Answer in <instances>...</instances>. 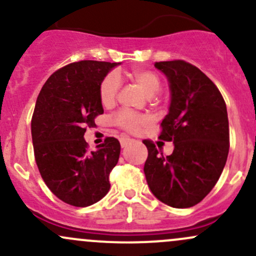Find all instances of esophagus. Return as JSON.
<instances>
[{"instance_id":"esophagus-1","label":"esophagus","mask_w":256,"mask_h":256,"mask_svg":"<svg viewBox=\"0 0 256 256\" xmlns=\"http://www.w3.org/2000/svg\"><path fill=\"white\" fill-rule=\"evenodd\" d=\"M131 141H132V140L128 138V137H124V136L120 137V144H122V148H125Z\"/></svg>"}]
</instances>
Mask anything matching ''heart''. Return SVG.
<instances>
[{
	"mask_svg": "<svg viewBox=\"0 0 256 256\" xmlns=\"http://www.w3.org/2000/svg\"><path fill=\"white\" fill-rule=\"evenodd\" d=\"M131 78L148 97H153L162 88V80L156 72L147 69H134ZM120 90V78L116 72H109L103 78L100 86V100L104 106H112L116 100ZM115 125L128 132H138L143 126L150 122V118L144 114L132 113L128 110H120L114 116Z\"/></svg>",
	"mask_w": 256,
	"mask_h": 256,
	"instance_id": "obj_1",
	"label": "heart"
}]
</instances>
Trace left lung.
Wrapping results in <instances>:
<instances>
[{"label": "left lung", "instance_id": "obj_1", "mask_svg": "<svg viewBox=\"0 0 256 256\" xmlns=\"http://www.w3.org/2000/svg\"><path fill=\"white\" fill-rule=\"evenodd\" d=\"M170 82L169 114L159 138L172 142L170 156L150 140L144 175L152 193L172 208H190L203 200L220 178L230 150L226 103L216 85L184 60L156 62Z\"/></svg>", "mask_w": 256, "mask_h": 256}]
</instances>
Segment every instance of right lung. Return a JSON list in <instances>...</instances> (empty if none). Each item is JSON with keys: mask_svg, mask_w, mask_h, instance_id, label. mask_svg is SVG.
I'll use <instances>...</instances> for the list:
<instances>
[{"mask_svg": "<svg viewBox=\"0 0 256 256\" xmlns=\"http://www.w3.org/2000/svg\"><path fill=\"white\" fill-rule=\"evenodd\" d=\"M120 63L80 60L58 69L41 88L32 119L36 164L50 192L64 203L85 208L108 193L109 174L118 164L120 143L106 137L88 152L86 128L103 114L100 86Z\"/></svg>", "mask_w": 256, "mask_h": 256, "instance_id": "right-lung-1", "label": "right lung"}]
</instances>
